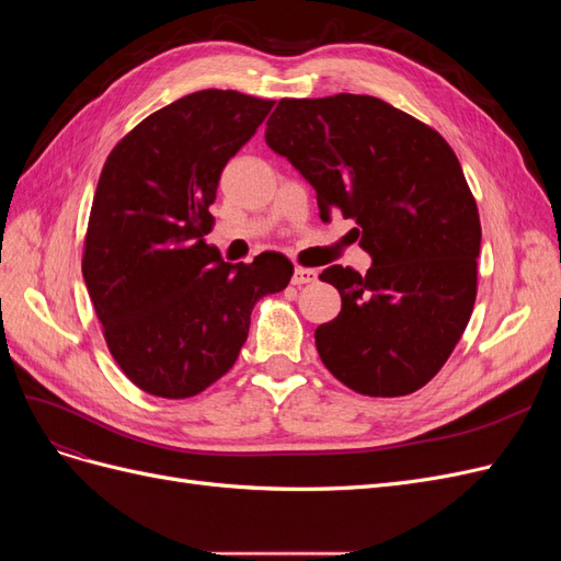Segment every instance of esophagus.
Returning a JSON list of instances; mask_svg holds the SVG:
<instances>
[{"mask_svg": "<svg viewBox=\"0 0 561 561\" xmlns=\"http://www.w3.org/2000/svg\"><path fill=\"white\" fill-rule=\"evenodd\" d=\"M318 278V274L313 268H304V266H297L293 271V285H307V283H313Z\"/></svg>", "mask_w": 561, "mask_h": 561, "instance_id": "obj_1", "label": "esophagus"}]
</instances>
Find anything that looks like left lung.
Listing matches in <instances>:
<instances>
[{"mask_svg": "<svg viewBox=\"0 0 561 561\" xmlns=\"http://www.w3.org/2000/svg\"><path fill=\"white\" fill-rule=\"evenodd\" d=\"M266 145L318 198L322 222L353 219L367 274L328 266L342 311L316 330L344 386L398 398L426 386L461 339L478 295L480 215L443 135L371 95L283 98Z\"/></svg>", "mask_w": 561, "mask_h": 561, "instance_id": "1", "label": "left lung"}]
</instances>
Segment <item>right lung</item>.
<instances>
[{
    "label": "right lung",
    "instance_id": "add662e5",
    "mask_svg": "<svg viewBox=\"0 0 561 561\" xmlns=\"http://www.w3.org/2000/svg\"><path fill=\"white\" fill-rule=\"evenodd\" d=\"M271 107L239 91L184 95L135 126L100 173L81 271L110 353L145 393L192 398L225 377L254 304L293 278L278 252L229 264L203 239L219 175Z\"/></svg>",
    "mask_w": 561,
    "mask_h": 561
}]
</instances>
